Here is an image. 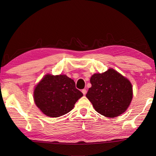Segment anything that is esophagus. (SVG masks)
Segmentation results:
<instances>
[{
    "mask_svg": "<svg viewBox=\"0 0 156 156\" xmlns=\"http://www.w3.org/2000/svg\"><path fill=\"white\" fill-rule=\"evenodd\" d=\"M82 94L85 95L86 94H87V90H86V89H83V90H82Z\"/></svg>",
    "mask_w": 156,
    "mask_h": 156,
    "instance_id": "34e87169",
    "label": "esophagus"
}]
</instances>
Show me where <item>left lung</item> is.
Listing matches in <instances>:
<instances>
[{"label":"left lung","instance_id":"1","mask_svg":"<svg viewBox=\"0 0 156 156\" xmlns=\"http://www.w3.org/2000/svg\"><path fill=\"white\" fill-rule=\"evenodd\" d=\"M92 87L86 97L95 111L108 118H115L127 111L133 98V88L128 78L112 68L90 77Z\"/></svg>","mask_w":156,"mask_h":156}]
</instances>
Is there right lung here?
<instances>
[{"instance_id":"1","label":"right lung","mask_w":156,"mask_h":156,"mask_svg":"<svg viewBox=\"0 0 156 156\" xmlns=\"http://www.w3.org/2000/svg\"><path fill=\"white\" fill-rule=\"evenodd\" d=\"M75 86L74 80L65 74H47L34 88L35 103L48 117H61L71 111L83 96Z\"/></svg>"}]
</instances>
